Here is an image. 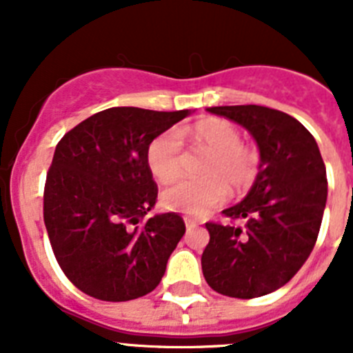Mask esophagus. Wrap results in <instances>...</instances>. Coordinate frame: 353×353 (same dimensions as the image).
I'll use <instances>...</instances> for the list:
<instances>
[{"label":"esophagus","instance_id":"obj_1","mask_svg":"<svg viewBox=\"0 0 353 353\" xmlns=\"http://www.w3.org/2000/svg\"><path fill=\"white\" fill-rule=\"evenodd\" d=\"M183 223H185L187 230H194V228L198 226V221L192 219V217H183Z\"/></svg>","mask_w":353,"mask_h":353}]
</instances>
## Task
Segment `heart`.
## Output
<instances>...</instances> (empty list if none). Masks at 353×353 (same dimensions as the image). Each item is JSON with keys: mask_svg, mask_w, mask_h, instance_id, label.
<instances>
[{"mask_svg": "<svg viewBox=\"0 0 353 353\" xmlns=\"http://www.w3.org/2000/svg\"><path fill=\"white\" fill-rule=\"evenodd\" d=\"M192 146L210 155L205 162L203 180H183L162 192L168 210L201 215L226 199L228 185L233 194H242L254 183L260 171V154L242 145V134L224 120H207L189 132ZM146 164L162 183L176 180L182 173V139L176 130H166L150 141Z\"/></svg>", "mask_w": 353, "mask_h": 353, "instance_id": "obj_1", "label": "heart"}]
</instances>
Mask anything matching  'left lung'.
Returning <instances> with one entry per match:
<instances>
[{
  "mask_svg": "<svg viewBox=\"0 0 353 353\" xmlns=\"http://www.w3.org/2000/svg\"><path fill=\"white\" fill-rule=\"evenodd\" d=\"M208 111L251 132L260 171L249 194L223 210L230 223L205 224L210 240L201 269L217 293L261 297L285 286L316 244L327 201L325 164L310 130L283 111L252 104Z\"/></svg>",
  "mask_w": 353,
  "mask_h": 353,
  "instance_id": "8db88e82",
  "label": "left lung"
}]
</instances>
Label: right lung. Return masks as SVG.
<instances>
[{
	"label": "right lung",
	"mask_w": 353,
	"mask_h": 353,
	"mask_svg": "<svg viewBox=\"0 0 353 353\" xmlns=\"http://www.w3.org/2000/svg\"><path fill=\"white\" fill-rule=\"evenodd\" d=\"M189 114L191 109L109 108L56 145L43 223L63 274L90 297L132 301L161 283L185 223L173 212L143 221L159 192L146 148Z\"/></svg>",
	"instance_id": "add662e5"
}]
</instances>
